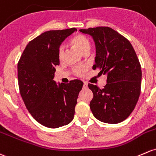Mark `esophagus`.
<instances>
[{"label":"esophagus","mask_w":156,"mask_h":156,"mask_svg":"<svg viewBox=\"0 0 156 156\" xmlns=\"http://www.w3.org/2000/svg\"><path fill=\"white\" fill-rule=\"evenodd\" d=\"M87 86H88V84H87V83L86 82V81H83V87H87Z\"/></svg>","instance_id":"obj_1"}]
</instances>
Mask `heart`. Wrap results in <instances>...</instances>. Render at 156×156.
Here are the masks:
<instances>
[{"instance_id":"1","label":"heart","mask_w":156,"mask_h":156,"mask_svg":"<svg viewBox=\"0 0 156 156\" xmlns=\"http://www.w3.org/2000/svg\"><path fill=\"white\" fill-rule=\"evenodd\" d=\"M70 45H73L75 48L78 49L80 52L84 54L89 51L90 47V43L88 39L83 34H76L71 39L69 42ZM65 50L63 47H60L58 51V58L61 61L63 60L64 57ZM87 69V66H77L74 69V74L77 76H83L84 75L85 72Z\"/></svg>"}]
</instances>
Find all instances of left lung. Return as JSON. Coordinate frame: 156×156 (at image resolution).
Returning a JSON list of instances; mask_svg holds the SVG:
<instances>
[{
  "label": "left lung",
  "mask_w": 156,
  "mask_h": 156,
  "mask_svg": "<svg viewBox=\"0 0 156 156\" xmlns=\"http://www.w3.org/2000/svg\"><path fill=\"white\" fill-rule=\"evenodd\" d=\"M79 30L94 40L96 63L93 69L108 76L103 89L88 84L93 93L90 103L92 113L105 123L122 122L133 111L140 96L142 72L137 55L130 42L111 27Z\"/></svg>",
  "instance_id": "8db88e82"
}]
</instances>
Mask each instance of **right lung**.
I'll return each mask as SVG.
<instances>
[{
    "instance_id": "obj_1",
    "label": "right lung",
    "mask_w": 156,
    "mask_h": 156,
    "mask_svg": "<svg viewBox=\"0 0 156 156\" xmlns=\"http://www.w3.org/2000/svg\"><path fill=\"white\" fill-rule=\"evenodd\" d=\"M76 28L49 30L30 41L18 63L21 96L32 117L41 125L56 129L72 122L79 92L83 83H69L54 80L60 64V45Z\"/></svg>"
}]
</instances>
